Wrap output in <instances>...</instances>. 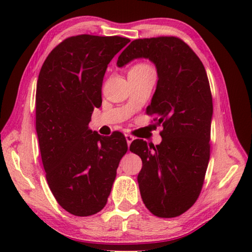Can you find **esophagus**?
<instances>
[{
  "label": "esophagus",
  "mask_w": 252,
  "mask_h": 252,
  "mask_svg": "<svg viewBox=\"0 0 252 252\" xmlns=\"http://www.w3.org/2000/svg\"><path fill=\"white\" fill-rule=\"evenodd\" d=\"M126 143H127V147L130 146L131 142L134 140V136L131 135V134H126Z\"/></svg>",
  "instance_id": "obj_1"
}]
</instances>
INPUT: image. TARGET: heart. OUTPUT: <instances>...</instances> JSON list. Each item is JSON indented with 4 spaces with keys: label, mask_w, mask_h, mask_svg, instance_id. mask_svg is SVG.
<instances>
[{
    "label": "heart",
    "mask_w": 252,
    "mask_h": 252,
    "mask_svg": "<svg viewBox=\"0 0 252 252\" xmlns=\"http://www.w3.org/2000/svg\"><path fill=\"white\" fill-rule=\"evenodd\" d=\"M151 66H149L148 64H144V63H139V64H135L134 66L131 67L130 71H142L146 69H150Z\"/></svg>",
    "instance_id": "heart-1"
}]
</instances>
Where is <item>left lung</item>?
<instances>
[{
	"instance_id": "1",
	"label": "left lung",
	"mask_w": 252,
	"mask_h": 252,
	"mask_svg": "<svg viewBox=\"0 0 252 252\" xmlns=\"http://www.w3.org/2000/svg\"><path fill=\"white\" fill-rule=\"evenodd\" d=\"M155 63L158 83L147 113L162 126L158 146L134 140L130 151L142 160L138 174L146 207L160 218L182 215L197 201L210 158L212 95L202 62L176 36L132 41L119 67L134 59Z\"/></svg>"
}]
</instances>
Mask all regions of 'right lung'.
Listing matches in <instances>:
<instances>
[{
  "instance_id": "right-lung-1",
  "label": "right lung",
  "mask_w": 252,
  "mask_h": 252,
  "mask_svg": "<svg viewBox=\"0 0 252 252\" xmlns=\"http://www.w3.org/2000/svg\"><path fill=\"white\" fill-rule=\"evenodd\" d=\"M130 40L89 34L67 37L51 51L36 84L35 123L42 163L58 203L88 217L104 208L121 158V132L102 136L89 127L102 103L106 67Z\"/></svg>"
}]
</instances>
